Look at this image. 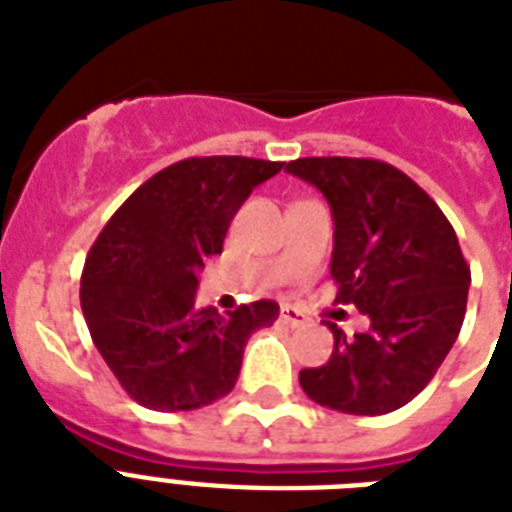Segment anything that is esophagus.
<instances>
[{
	"label": "esophagus",
	"instance_id": "34e87169",
	"mask_svg": "<svg viewBox=\"0 0 512 512\" xmlns=\"http://www.w3.org/2000/svg\"><path fill=\"white\" fill-rule=\"evenodd\" d=\"M281 321L287 324V327H305L308 324V316L303 311H297L292 305H284L281 308Z\"/></svg>",
	"mask_w": 512,
	"mask_h": 512
}]
</instances>
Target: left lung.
I'll return each instance as SVG.
<instances>
[{
	"instance_id": "left-lung-1",
	"label": "left lung",
	"mask_w": 512,
	"mask_h": 512,
	"mask_svg": "<svg viewBox=\"0 0 512 512\" xmlns=\"http://www.w3.org/2000/svg\"><path fill=\"white\" fill-rule=\"evenodd\" d=\"M289 175L316 185L335 220L337 300L369 316L348 337L337 324L324 366L303 369L311 401L345 414H388L420 393L460 335L470 268L452 223L412 177L377 159L308 156Z\"/></svg>"
}]
</instances>
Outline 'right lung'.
I'll list each match as a JSON object with an SVG mask.
<instances>
[{"label": "right lung", "mask_w": 512, "mask_h": 512, "mask_svg": "<svg viewBox=\"0 0 512 512\" xmlns=\"http://www.w3.org/2000/svg\"><path fill=\"white\" fill-rule=\"evenodd\" d=\"M284 162L183 159L140 185L92 244L82 313L127 396L154 412H191L228 396L249 335L279 319L273 300L225 316L196 308L204 260L223 252L233 215Z\"/></svg>", "instance_id": "obj_1"}]
</instances>
